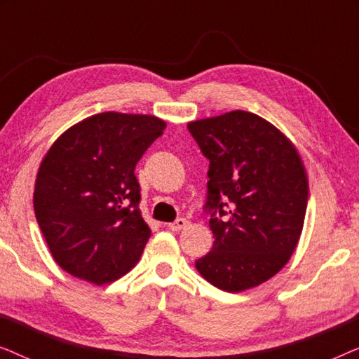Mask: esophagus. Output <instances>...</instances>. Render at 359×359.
Listing matches in <instances>:
<instances>
[{
	"instance_id": "obj_1",
	"label": "esophagus",
	"mask_w": 359,
	"mask_h": 359,
	"mask_svg": "<svg viewBox=\"0 0 359 359\" xmlns=\"http://www.w3.org/2000/svg\"><path fill=\"white\" fill-rule=\"evenodd\" d=\"M189 222L186 219H183V217H180V219H176L175 222H171V224H168V229H171L173 230V232H180L181 229H184L186 225H188Z\"/></svg>"
}]
</instances>
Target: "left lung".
<instances>
[{
  "label": "left lung",
  "mask_w": 359,
  "mask_h": 359,
  "mask_svg": "<svg viewBox=\"0 0 359 359\" xmlns=\"http://www.w3.org/2000/svg\"><path fill=\"white\" fill-rule=\"evenodd\" d=\"M209 160L212 250L196 262L205 281L227 292L259 286L289 262L301 237L309 181L296 147L247 111L189 122Z\"/></svg>",
  "instance_id": "8db88e82"
}]
</instances>
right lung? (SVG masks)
I'll list each match as a JSON object with an SVG mask.
<instances>
[{
    "label": "right lung",
    "instance_id": "1",
    "mask_svg": "<svg viewBox=\"0 0 359 359\" xmlns=\"http://www.w3.org/2000/svg\"><path fill=\"white\" fill-rule=\"evenodd\" d=\"M165 127L155 116L101 112L63 132L43 156L34 210L53 259L72 276L106 284L139 262L150 229L134 170Z\"/></svg>",
    "mask_w": 359,
    "mask_h": 359
}]
</instances>
